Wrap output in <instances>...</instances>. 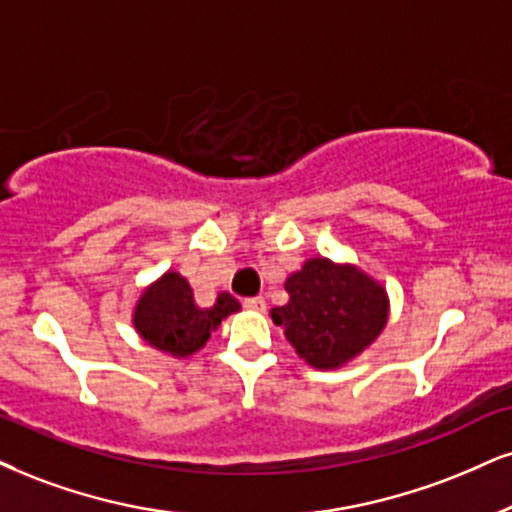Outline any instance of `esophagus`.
Instances as JSON below:
<instances>
[{"label": "esophagus", "mask_w": 512, "mask_h": 512, "mask_svg": "<svg viewBox=\"0 0 512 512\" xmlns=\"http://www.w3.org/2000/svg\"><path fill=\"white\" fill-rule=\"evenodd\" d=\"M242 304L244 308H249V311H258V313L266 311V299H263V296H246Z\"/></svg>", "instance_id": "1"}]
</instances>
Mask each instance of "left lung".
Masks as SVG:
<instances>
[{
    "label": "left lung",
    "mask_w": 512,
    "mask_h": 512,
    "mask_svg": "<svg viewBox=\"0 0 512 512\" xmlns=\"http://www.w3.org/2000/svg\"><path fill=\"white\" fill-rule=\"evenodd\" d=\"M289 301L270 311L275 325L313 368H339L387 325L389 301L384 289L349 266H334L327 258H311L287 277Z\"/></svg>",
    "instance_id": "1"
}]
</instances>
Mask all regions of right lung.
<instances>
[{"label":"right lung","mask_w":512,"mask_h":512,"mask_svg":"<svg viewBox=\"0 0 512 512\" xmlns=\"http://www.w3.org/2000/svg\"><path fill=\"white\" fill-rule=\"evenodd\" d=\"M235 311H239V301L227 292L218 294L211 308H199L185 277L166 273L142 294L135 308V327L156 349L189 356L206 344L220 320Z\"/></svg>","instance_id":"1"}]
</instances>
